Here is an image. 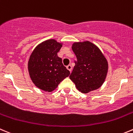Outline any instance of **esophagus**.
<instances>
[{"label":"esophagus","mask_w":133,"mask_h":133,"mask_svg":"<svg viewBox=\"0 0 133 133\" xmlns=\"http://www.w3.org/2000/svg\"><path fill=\"white\" fill-rule=\"evenodd\" d=\"M66 68H67V69H68V70H69V71H70V72H71V70H72V66H71V65L70 64H69V65H67Z\"/></svg>","instance_id":"34e87169"}]
</instances>
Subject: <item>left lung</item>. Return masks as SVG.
Listing matches in <instances>:
<instances>
[{
    "mask_svg": "<svg viewBox=\"0 0 133 133\" xmlns=\"http://www.w3.org/2000/svg\"><path fill=\"white\" fill-rule=\"evenodd\" d=\"M71 48L77 61L69 76L71 80L83 93L99 89L105 81L108 70V63L101 50L89 41L74 43Z\"/></svg>",
    "mask_w": 133,
    "mask_h": 133,
    "instance_id": "8db88e82",
    "label": "left lung"
}]
</instances>
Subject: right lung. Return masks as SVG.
<instances>
[{"label":"right lung","instance_id":"right-lung-1","mask_svg":"<svg viewBox=\"0 0 133 133\" xmlns=\"http://www.w3.org/2000/svg\"><path fill=\"white\" fill-rule=\"evenodd\" d=\"M62 46V43L48 39L38 44L32 52L28 61V71L31 81L39 89L53 91L70 74L57 54Z\"/></svg>","mask_w":133,"mask_h":133}]
</instances>
